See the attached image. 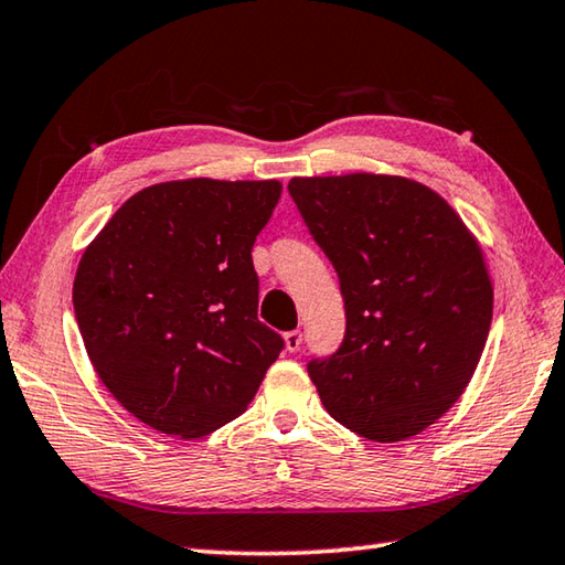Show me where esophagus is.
I'll use <instances>...</instances> for the list:
<instances>
[{"label":"esophagus","instance_id":"esophagus-1","mask_svg":"<svg viewBox=\"0 0 565 565\" xmlns=\"http://www.w3.org/2000/svg\"><path fill=\"white\" fill-rule=\"evenodd\" d=\"M301 340H303V335H301V330H289V333L284 335V342H286V350L289 352H296L298 348H301Z\"/></svg>","mask_w":565,"mask_h":565}]
</instances>
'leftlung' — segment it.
<instances>
[{
  "label": "left lung",
  "mask_w": 565,
  "mask_h": 565,
  "mask_svg": "<svg viewBox=\"0 0 565 565\" xmlns=\"http://www.w3.org/2000/svg\"><path fill=\"white\" fill-rule=\"evenodd\" d=\"M289 193L345 301L342 345L308 362L320 402L377 444L422 434L460 399L488 342L492 281L478 239L402 175L291 179Z\"/></svg>",
  "instance_id": "left-lung-1"
}]
</instances>
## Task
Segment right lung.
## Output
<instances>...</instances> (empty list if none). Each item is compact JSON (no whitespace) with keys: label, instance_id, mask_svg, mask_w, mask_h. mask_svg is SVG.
<instances>
[{"label":"right lung","instance_id":"add662e5","mask_svg":"<svg viewBox=\"0 0 565 565\" xmlns=\"http://www.w3.org/2000/svg\"><path fill=\"white\" fill-rule=\"evenodd\" d=\"M279 181L143 188L87 245L73 281L87 358L141 424L201 438L237 418L284 340L257 318L252 247Z\"/></svg>","mask_w":565,"mask_h":565}]
</instances>
